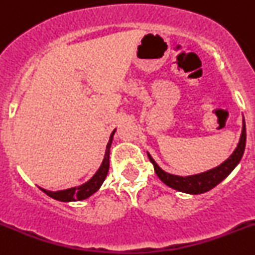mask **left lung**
<instances>
[{"mask_svg":"<svg viewBox=\"0 0 255 255\" xmlns=\"http://www.w3.org/2000/svg\"><path fill=\"white\" fill-rule=\"evenodd\" d=\"M246 141H247V132H246V122L243 121V130L242 135H240V141L238 143V147L235 148V151L233 152L232 156L228 158L227 161L221 163L218 167L213 168L210 171H206V172L199 173V175H192V176H186V177H182V176H176L171 175V173L165 172L162 168L158 167L154 160L151 157V154H148V158L152 163H153L154 172L157 173V176L160 177L161 181L163 184H166L167 186L172 187V189L177 190V191L181 192H187V194H203V192L209 191L213 187H215L216 185L220 184L230 172L235 168V166L239 163V161L242 160L243 153H244V149H246Z\"/></svg>","mask_w":255,"mask_h":255,"instance_id":"obj_1","label":"left lung"}]
</instances>
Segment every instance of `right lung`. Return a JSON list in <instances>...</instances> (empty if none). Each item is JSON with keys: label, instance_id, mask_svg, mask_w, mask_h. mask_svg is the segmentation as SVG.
I'll return each mask as SVG.
<instances>
[{"label": "right lung", "instance_id": "add662e5", "mask_svg": "<svg viewBox=\"0 0 255 255\" xmlns=\"http://www.w3.org/2000/svg\"><path fill=\"white\" fill-rule=\"evenodd\" d=\"M116 132V129L112 132L111 137H109V142L107 144V148H106V154H104V160L102 162L101 167L99 170L95 172V175L90 178L89 181L85 182V184L80 185L78 187H71V189H66V190H61V191H56V192H52V191H47L45 189H40L47 195V196L52 197V199L59 200V201H78V200H84L88 199L89 196H92L95 191H98L99 187L102 186L103 181L106 180L107 177V173H108L109 170V148H111V144L112 141H113V134Z\"/></svg>", "mask_w": 255, "mask_h": 255}]
</instances>
